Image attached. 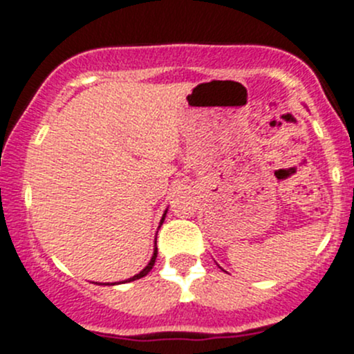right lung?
<instances>
[{
    "mask_svg": "<svg viewBox=\"0 0 354 354\" xmlns=\"http://www.w3.org/2000/svg\"><path fill=\"white\" fill-rule=\"evenodd\" d=\"M164 217H166V212H164L162 219H160V224H162ZM156 257H157V245H156V248H154V255H152L151 262H149V263H147V267H145V269H144V270H142V272H140V274H137V276H133V277H130V279L123 281V283H130V281H137V279H140V277L147 276V274H149V272H151V269H152V267H154V263H156ZM108 284H109V283H108ZM113 284H116V283H113Z\"/></svg>",
    "mask_w": 354,
    "mask_h": 354,
    "instance_id": "right-lung-1",
    "label": "right lung"
}]
</instances>
